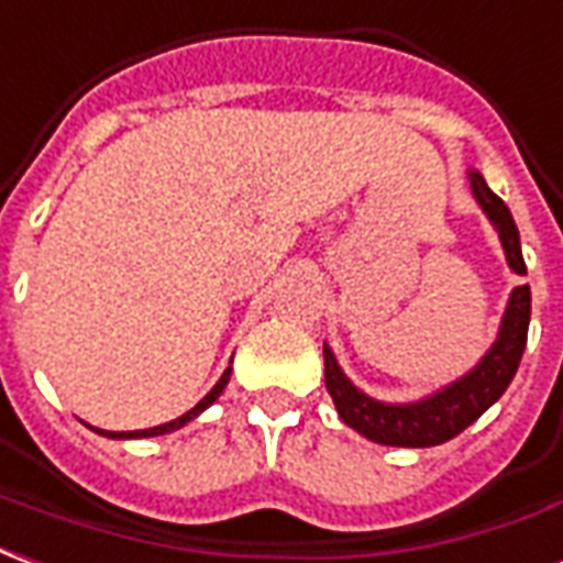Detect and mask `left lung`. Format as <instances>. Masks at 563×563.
<instances>
[{"label":"left lung","mask_w":563,"mask_h":563,"mask_svg":"<svg viewBox=\"0 0 563 563\" xmlns=\"http://www.w3.org/2000/svg\"><path fill=\"white\" fill-rule=\"evenodd\" d=\"M471 191L479 209L486 212L492 228L498 231L500 249L507 254V264L516 276H525L522 242L519 228L512 221L510 209L500 200L479 170H467ZM528 323H531V287H512L507 309L500 318L498 339L492 342L486 354L471 372L434 389L432 396H422L417 401H377L366 396L363 389L354 387V380L344 375L339 360L323 342V377H327V393L335 401V411L344 426H351L368 441L384 446H438L465 432L467 426L479 420L492 405L510 387L516 368L522 363L525 342H528Z\"/></svg>","instance_id":"obj_1"}]
</instances>
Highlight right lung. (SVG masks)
Instances as JSON below:
<instances>
[{
	"mask_svg": "<svg viewBox=\"0 0 563 563\" xmlns=\"http://www.w3.org/2000/svg\"><path fill=\"white\" fill-rule=\"evenodd\" d=\"M228 380H231V366L224 368V375L219 377V384L209 389L203 399L197 401L191 411H186L183 417H176V420L164 422V426H155V429H141V432H104V429H96L98 434H104V438H117V441H125V438H155V434H167V432H176V429H183L186 422H191L197 417V413H203L212 405V401L219 399L221 393H224V387H228Z\"/></svg>",
	"mask_w": 563,
	"mask_h": 563,
	"instance_id": "1",
	"label": "right lung"
}]
</instances>
